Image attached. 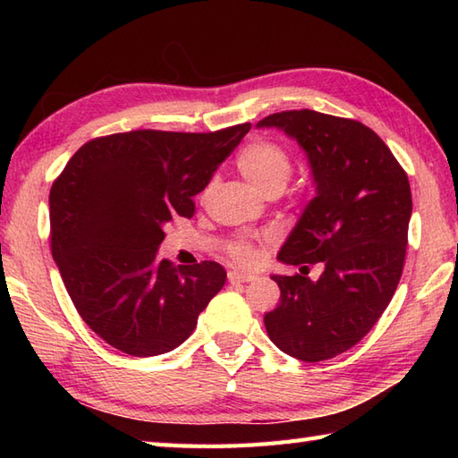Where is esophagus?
Instances as JSON below:
<instances>
[{
	"label": "esophagus",
	"instance_id": "34e87169",
	"mask_svg": "<svg viewBox=\"0 0 458 458\" xmlns=\"http://www.w3.org/2000/svg\"><path fill=\"white\" fill-rule=\"evenodd\" d=\"M254 279H256V276L246 274V271H238V269L228 271L230 284H248V281H254Z\"/></svg>",
	"mask_w": 458,
	"mask_h": 458
}]
</instances>
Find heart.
Here are the masks:
<instances>
[{
  "label": "heart",
  "instance_id": "b5f03b06",
  "mask_svg": "<svg viewBox=\"0 0 458 458\" xmlns=\"http://www.w3.org/2000/svg\"><path fill=\"white\" fill-rule=\"evenodd\" d=\"M236 165L242 177L266 197L271 192L284 191L291 173H293V163H291L289 153L281 145L267 140L248 143L240 151ZM226 250L228 256L240 261V264H251L258 254L254 242H250L248 238L232 240Z\"/></svg>",
  "mask_w": 458,
  "mask_h": 458
}]
</instances>
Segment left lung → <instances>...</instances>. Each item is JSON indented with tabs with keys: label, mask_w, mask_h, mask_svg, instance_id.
Listing matches in <instances>:
<instances>
[{
	"label": "left lung",
	"mask_w": 458,
	"mask_h": 458,
	"mask_svg": "<svg viewBox=\"0 0 458 458\" xmlns=\"http://www.w3.org/2000/svg\"><path fill=\"white\" fill-rule=\"evenodd\" d=\"M258 128L295 140L315 184L277 259L323 264L317 281L271 276L281 297L264 317L266 330L285 354L320 362L360 343L390 305L405 261L410 181L390 148L356 120L289 110L267 115Z\"/></svg>",
	"instance_id": "8db88e82"
}]
</instances>
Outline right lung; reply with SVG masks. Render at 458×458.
I'll use <instances>...</instances> for the list:
<instances>
[{"label":"right lung","mask_w":458,"mask_h":458,"mask_svg":"<svg viewBox=\"0 0 458 458\" xmlns=\"http://www.w3.org/2000/svg\"><path fill=\"white\" fill-rule=\"evenodd\" d=\"M250 128L96 138L53 182V259L84 323L120 352H171L224 287L226 271L216 261L174 267L157 250L163 228L192 216V197Z\"/></svg>","instance_id":"obj_1"}]
</instances>
